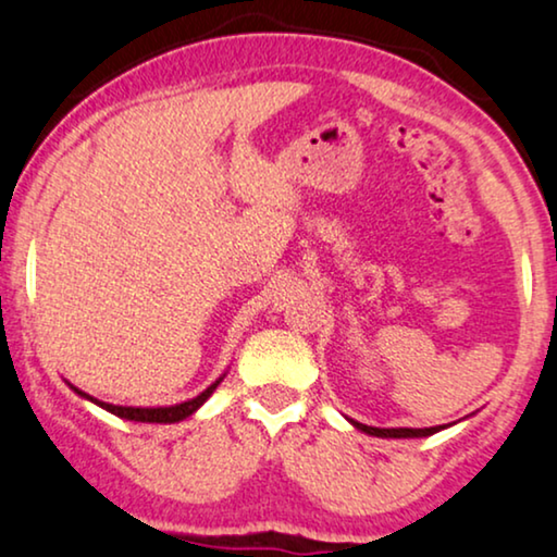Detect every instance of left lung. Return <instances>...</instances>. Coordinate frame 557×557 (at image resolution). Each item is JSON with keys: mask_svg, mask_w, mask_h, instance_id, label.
Instances as JSON below:
<instances>
[{"mask_svg": "<svg viewBox=\"0 0 557 557\" xmlns=\"http://www.w3.org/2000/svg\"><path fill=\"white\" fill-rule=\"evenodd\" d=\"M470 417H473V413H470ZM349 424L355 426V429H360V432H364V434H370V436H380V440H419V436H432L436 432H442V429L453 426V424H442V426H424V429H411V426L380 429V426L360 424V421H355V419H349Z\"/></svg>", "mask_w": 557, "mask_h": 557, "instance_id": "left-lung-1", "label": "left lung"}]
</instances>
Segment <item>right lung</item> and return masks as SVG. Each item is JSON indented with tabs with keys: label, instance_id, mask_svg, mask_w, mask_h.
<instances>
[{
	"label": "right lung",
	"instance_id": "add662e5",
	"mask_svg": "<svg viewBox=\"0 0 557 557\" xmlns=\"http://www.w3.org/2000/svg\"><path fill=\"white\" fill-rule=\"evenodd\" d=\"M223 377H226V372H223L221 377H215L213 383H210L208 388L200 393V396H195V398H189V400H182V404H174V406H115V404H104V400L79 391V388H76V385L69 383V380H66V385L79 398L89 400V404L100 406V408H104V411L115 413V417H121V419L140 421V424H177V421H185L187 417H193L197 408H200L210 396H213V391L223 383Z\"/></svg>",
	"mask_w": 557,
	"mask_h": 557
}]
</instances>
